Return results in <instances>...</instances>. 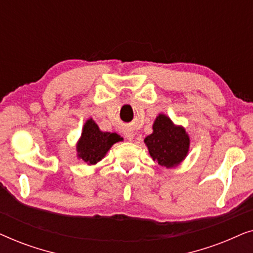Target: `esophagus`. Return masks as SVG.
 I'll return each mask as SVG.
<instances>
[{
  "mask_svg": "<svg viewBox=\"0 0 253 253\" xmlns=\"http://www.w3.org/2000/svg\"><path fill=\"white\" fill-rule=\"evenodd\" d=\"M126 137L129 140H131V139H133L134 134H133L132 132H126Z\"/></svg>",
  "mask_w": 253,
  "mask_h": 253,
  "instance_id": "obj_1",
  "label": "esophagus"
}]
</instances>
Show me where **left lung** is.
Returning a JSON list of instances; mask_svg holds the SVG:
<instances>
[{
  "label": "left lung",
  "mask_w": 253,
  "mask_h": 253,
  "mask_svg": "<svg viewBox=\"0 0 253 253\" xmlns=\"http://www.w3.org/2000/svg\"><path fill=\"white\" fill-rule=\"evenodd\" d=\"M148 153L162 167L177 166L186 157L190 139L182 126H175L169 117L160 114L154 121L153 133L145 138Z\"/></svg>",
  "instance_id": "1"
}]
</instances>
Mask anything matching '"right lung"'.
Wrapping results in <instances>:
<instances>
[{
  "label": "right lung",
  "mask_w": 253,
  "mask_h": 253,
  "mask_svg": "<svg viewBox=\"0 0 253 253\" xmlns=\"http://www.w3.org/2000/svg\"><path fill=\"white\" fill-rule=\"evenodd\" d=\"M121 140L116 133L102 132L92 119L85 123L81 140L77 145L78 157L88 165H94L105 157L114 144Z\"/></svg>",
  "instance_id": "1"
}]
</instances>
